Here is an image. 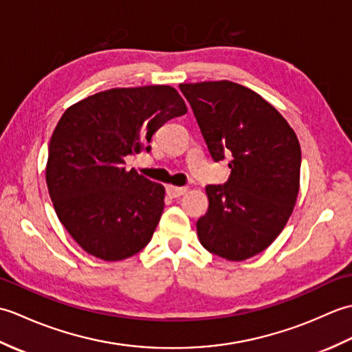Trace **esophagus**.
I'll return each instance as SVG.
<instances>
[{
	"label": "esophagus",
	"mask_w": 352,
	"mask_h": 352,
	"mask_svg": "<svg viewBox=\"0 0 352 352\" xmlns=\"http://www.w3.org/2000/svg\"><path fill=\"white\" fill-rule=\"evenodd\" d=\"M188 190H189L188 188H180V186H172V184L166 186V192H168V195H169L170 198L182 197V195H184V193L188 192Z\"/></svg>",
	"instance_id": "1"
}]
</instances>
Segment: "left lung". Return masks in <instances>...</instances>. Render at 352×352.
Masks as SVG:
<instances>
[{
  "mask_svg": "<svg viewBox=\"0 0 352 352\" xmlns=\"http://www.w3.org/2000/svg\"><path fill=\"white\" fill-rule=\"evenodd\" d=\"M213 160L231 157L223 186L208 184L197 222L204 248L230 261L266 250L290 218L300 192L301 146L271 102L228 80L182 83Z\"/></svg>",
  "mask_w": 352,
  "mask_h": 352,
  "instance_id": "obj_1",
  "label": "left lung"
}]
</instances>
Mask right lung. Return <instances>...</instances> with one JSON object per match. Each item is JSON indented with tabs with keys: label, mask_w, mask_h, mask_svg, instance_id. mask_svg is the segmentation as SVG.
<instances>
[{
	"label": "right lung",
	"mask_w": 352,
	"mask_h": 352,
	"mask_svg": "<svg viewBox=\"0 0 352 352\" xmlns=\"http://www.w3.org/2000/svg\"><path fill=\"white\" fill-rule=\"evenodd\" d=\"M184 113V100L166 85L109 89L65 110L45 178L58 221L87 254L118 261L151 241L164 188L126 170L125 157L149 151L153 134Z\"/></svg>",
	"instance_id": "1"
}]
</instances>
